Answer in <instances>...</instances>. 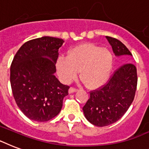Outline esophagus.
Returning a JSON list of instances; mask_svg holds the SVG:
<instances>
[{
    "label": "esophagus",
    "instance_id": "34e87169",
    "mask_svg": "<svg viewBox=\"0 0 149 149\" xmlns=\"http://www.w3.org/2000/svg\"><path fill=\"white\" fill-rule=\"evenodd\" d=\"M78 91V89L77 88H75V87H70V90H69V93H74V92H76V91Z\"/></svg>",
    "mask_w": 149,
    "mask_h": 149
}]
</instances>
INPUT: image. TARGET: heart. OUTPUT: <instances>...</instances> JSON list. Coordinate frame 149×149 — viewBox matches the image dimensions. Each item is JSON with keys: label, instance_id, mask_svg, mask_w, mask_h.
Wrapping results in <instances>:
<instances>
[{"label": "heart", "instance_id": "heart-1", "mask_svg": "<svg viewBox=\"0 0 149 149\" xmlns=\"http://www.w3.org/2000/svg\"><path fill=\"white\" fill-rule=\"evenodd\" d=\"M58 74L63 82L76 78L80 71V79L90 89L98 88L107 81L113 67V55L106 48L91 43L76 46L66 56L57 60Z\"/></svg>", "mask_w": 149, "mask_h": 149}]
</instances>
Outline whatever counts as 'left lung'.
<instances>
[{"label": "left lung", "instance_id": "8db88e82", "mask_svg": "<svg viewBox=\"0 0 149 149\" xmlns=\"http://www.w3.org/2000/svg\"><path fill=\"white\" fill-rule=\"evenodd\" d=\"M115 56H132L120 41L106 36ZM138 84L135 65L125 63L112 73L106 84L90 91V98L83 107L87 120L97 127H104L118 121L134 100Z\"/></svg>", "mask_w": 149, "mask_h": 149}]
</instances>
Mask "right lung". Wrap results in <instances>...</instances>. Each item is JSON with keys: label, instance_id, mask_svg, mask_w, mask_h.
I'll return each mask as SVG.
<instances>
[{"label": "right lung", "instance_id": "right-lung-1", "mask_svg": "<svg viewBox=\"0 0 149 149\" xmlns=\"http://www.w3.org/2000/svg\"><path fill=\"white\" fill-rule=\"evenodd\" d=\"M63 42L49 36L31 39L22 45L13 58L10 74L13 96L31 120L45 122L55 118L69 93L70 86L61 84L54 75Z\"/></svg>", "mask_w": 149, "mask_h": 149}]
</instances>
